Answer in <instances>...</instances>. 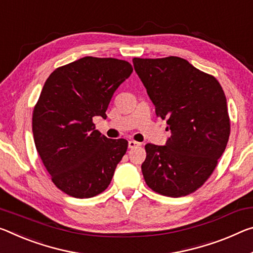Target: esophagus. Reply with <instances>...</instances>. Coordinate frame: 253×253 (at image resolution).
Listing matches in <instances>:
<instances>
[{
	"mask_svg": "<svg viewBox=\"0 0 253 253\" xmlns=\"http://www.w3.org/2000/svg\"><path fill=\"white\" fill-rule=\"evenodd\" d=\"M137 146H141V143L135 142V141H129V142H128V147H129V148H135V147H137Z\"/></svg>",
	"mask_w": 253,
	"mask_h": 253,
	"instance_id": "obj_1",
	"label": "esophagus"
}]
</instances>
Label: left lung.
Instances as JSON below:
<instances>
[{"label": "left lung", "instance_id": "8db88e82", "mask_svg": "<svg viewBox=\"0 0 253 253\" xmlns=\"http://www.w3.org/2000/svg\"><path fill=\"white\" fill-rule=\"evenodd\" d=\"M133 64L156 116L166 119L171 130L166 145H145V182L167 197L192 194L213 173L230 137L222 86L213 75L177 56L135 57Z\"/></svg>", "mask_w": 253, "mask_h": 253}]
</instances>
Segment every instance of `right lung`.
<instances>
[{
  "label": "right lung",
  "instance_id": "obj_1",
  "mask_svg": "<svg viewBox=\"0 0 253 253\" xmlns=\"http://www.w3.org/2000/svg\"><path fill=\"white\" fill-rule=\"evenodd\" d=\"M133 72L128 62L86 56L57 67L46 80L33 112L35 145L51 181L75 198L105 191L128 142L95 129L114 92Z\"/></svg>",
  "mask_w": 253,
  "mask_h": 253
}]
</instances>
